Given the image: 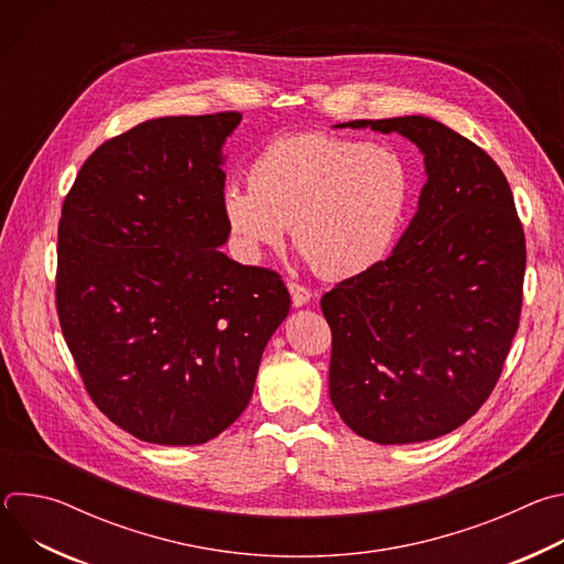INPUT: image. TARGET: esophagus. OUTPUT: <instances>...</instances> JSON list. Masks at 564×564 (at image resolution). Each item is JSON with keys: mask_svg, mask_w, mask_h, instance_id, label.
I'll return each mask as SVG.
<instances>
[{"mask_svg": "<svg viewBox=\"0 0 564 564\" xmlns=\"http://www.w3.org/2000/svg\"><path fill=\"white\" fill-rule=\"evenodd\" d=\"M288 290H290V296H292V303L296 305V307H301V305H305L310 299H312V292L305 288V285H301V283H296V281H288Z\"/></svg>", "mask_w": 564, "mask_h": 564, "instance_id": "obj_1", "label": "esophagus"}]
</instances>
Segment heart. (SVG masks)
<instances>
[{
	"label": "heart",
	"mask_w": 564,
	"mask_h": 564,
	"mask_svg": "<svg viewBox=\"0 0 564 564\" xmlns=\"http://www.w3.org/2000/svg\"><path fill=\"white\" fill-rule=\"evenodd\" d=\"M248 183H231L220 196L236 250L259 261L281 248L292 227L294 246L326 279H348L379 263L413 194L411 167L399 151L328 133L272 140Z\"/></svg>",
	"instance_id": "b5f03b06"
}]
</instances>
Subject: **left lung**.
Wrapping results in <instances>:
<instances>
[{"mask_svg":"<svg viewBox=\"0 0 564 564\" xmlns=\"http://www.w3.org/2000/svg\"><path fill=\"white\" fill-rule=\"evenodd\" d=\"M337 127L409 138L429 181L397 248L321 299L333 406L377 444L435 440L489 399L520 326L527 240L513 194L485 149L437 120Z\"/></svg>","mask_w":564,"mask_h":564,"instance_id":"left-lung-1","label":"left lung"}]
</instances>
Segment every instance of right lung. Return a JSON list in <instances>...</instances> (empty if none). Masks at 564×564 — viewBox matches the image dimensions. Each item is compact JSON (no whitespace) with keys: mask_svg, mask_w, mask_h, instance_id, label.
<instances>
[{"mask_svg":"<svg viewBox=\"0 0 564 564\" xmlns=\"http://www.w3.org/2000/svg\"><path fill=\"white\" fill-rule=\"evenodd\" d=\"M240 118L147 120L102 142L62 205L64 341L94 404L142 442L205 444L234 424L290 312L279 272L218 250L220 147Z\"/></svg>","mask_w":564,"mask_h":564,"instance_id":"add662e5","label":"right lung"}]
</instances>
